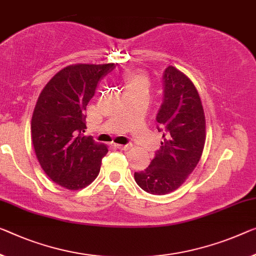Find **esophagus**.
<instances>
[{
  "label": "esophagus",
  "mask_w": 256,
  "mask_h": 256,
  "mask_svg": "<svg viewBox=\"0 0 256 256\" xmlns=\"http://www.w3.org/2000/svg\"><path fill=\"white\" fill-rule=\"evenodd\" d=\"M116 146L118 148H120V150H129V148H132V144H126V145L118 144V145H116Z\"/></svg>",
  "instance_id": "esophagus-1"
}]
</instances>
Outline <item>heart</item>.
Here are the masks:
<instances>
[{"label":"heart","mask_w":256,"mask_h":256,"mask_svg":"<svg viewBox=\"0 0 256 256\" xmlns=\"http://www.w3.org/2000/svg\"><path fill=\"white\" fill-rule=\"evenodd\" d=\"M122 82L127 92L148 90L150 80L143 70H127L122 76Z\"/></svg>","instance_id":"1"}]
</instances>
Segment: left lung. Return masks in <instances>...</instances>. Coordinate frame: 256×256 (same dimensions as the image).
Wrapping results in <instances>:
<instances>
[{"label": "left lung", "instance_id": "left-lung-1", "mask_svg": "<svg viewBox=\"0 0 256 256\" xmlns=\"http://www.w3.org/2000/svg\"><path fill=\"white\" fill-rule=\"evenodd\" d=\"M164 130L161 146L146 169L134 174L136 183L151 194H167L186 182L202 158L206 120L194 84L174 66L164 73V103L156 116Z\"/></svg>", "mask_w": 256, "mask_h": 256}]
</instances>
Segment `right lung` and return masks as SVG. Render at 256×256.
I'll return each instance as SVG.
<instances>
[{"mask_svg":"<svg viewBox=\"0 0 256 256\" xmlns=\"http://www.w3.org/2000/svg\"><path fill=\"white\" fill-rule=\"evenodd\" d=\"M113 68L114 64L66 66L38 98L30 122L35 154L50 180L68 190L89 186L108 152L106 145L84 136V112L98 82Z\"/></svg>","mask_w":256,"mask_h":256,"instance_id":"right-lung-1","label":"right lung"}]
</instances>
